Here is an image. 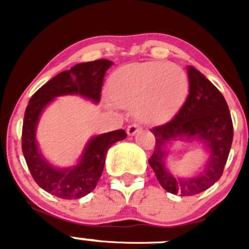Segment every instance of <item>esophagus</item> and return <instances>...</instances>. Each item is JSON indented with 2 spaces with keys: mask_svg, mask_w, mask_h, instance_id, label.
Returning a JSON list of instances; mask_svg holds the SVG:
<instances>
[{
  "mask_svg": "<svg viewBox=\"0 0 249 249\" xmlns=\"http://www.w3.org/2000/svg\"><path fill=\"white\" fill-rule=\"evenodd\" d=\"M141 131V127L138 124H131V126L127 127V133L128 136H135L137 132Z\"/></svg>",
  "mask_w": 249,
  "mask_h": 249,
  "instance_id": "esophagus-1",
  "label": "esophagus"
}]
</instances>
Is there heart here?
Instances as JSON below:
<instances>
[{
  "instance_id": "1",
  "label": "heart",
  "mask_w": 249,
  "mask_h": 249,
  "mask_svg": "<svg viewBox=\"0 0 249 249\" xmlns=\"http://www.w3.org/2000/svg\"><path fill=\"white\" fill-rule=\"evenodd\" d=\"M190 89L186 71L173 63L149 61L123 66L109 77L107 93L122 108H133L144 123L169 120L181 108Z\"/></svg>"
}]
</instances>
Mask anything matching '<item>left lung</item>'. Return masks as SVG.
Returning <instances> with one entry per match:
<instances>
[{
	"label": "left lung",
	"mask_w": 249,
	"mask_h": 249,
	"mask_svg": "<svg viewBox=\"0 0 249 249\" xmlns=\"http://www.w3.org/2000/svg\"><path fill=\"white\" fill-rule=\"evenodd\" d=\"M190 93L175 117L152 128L155 151L148 160L160 186L167 192L195 196L208 190L221 178L233 141V123L223 94L198 70L187 67ZM199 140L210 153L205 169L191 178H177L165 168L166 144L173 140Z\"/></svg>",
	"instance_id": "1"
}]
</instances>
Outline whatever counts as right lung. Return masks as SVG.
I'll return each mask as SVG.
<instances>
[{
    "label": "right lung",
    "mask_w": 249,
    "mask_h": 249,
    "mask_svg": "<svg viewBox=\"0 0 249 249\" xmlns=\"http://www.w3.org/2000/svg\"><path fill=\"white\" fill-rule=\"evenodd\" d=\"M113 65L108 59H96L78 63L63 71L43 85L31 97L22 127V152L35 182L42 190L62 199H78L96 188L102 175L107 151L113 143L127 137L123 129H117L89 141L80 162L70 168L51 166L39 153L36 142V128L46 106L58 96L80 94L98 103L101 101L106 72Z\"/></svg>",
    "instance_id": "1"
}]
</instances>
